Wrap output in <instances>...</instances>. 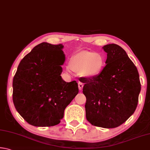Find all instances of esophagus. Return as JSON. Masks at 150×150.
Masks as SVG:
<instances>
[{"label":"esophagus","mask_w":150,"mask_h":150,"mask_svg":"<svg viewBox=\"0 0 150 150\" xmlns=\"http://www.w3.org/2000/svg\"><path fill=\"white\" fill-rule=\"evenodd\" d=\"M78 87H79V89L80 91H81L83 89V84L81 82H79L78 83Z\"/></svg>","instance_id":"esophagus-1"}]
</instances>
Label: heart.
<instances>
[{
  "label": "heart",
  "mask_w": 150,
  "mask_h": 150,
  "mask_svg": "<svg viewBox=\"0 0 150 150\" xmlns=\"http://www.w3.org/2000/svg\"><path fill=\"white\" fill-rule=\"evenodd\" d=\"M105 66V57L100 53L83 51L73 55L66 70L69 73L73 70L83 77H93L100 74Z\"/></svg>",
  "instance_id": "heart-1"
}]
</instances>
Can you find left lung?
Segmentation results:
<instances>
[{
    "label": "left lung",
    "instance_id": "left-lung-1",
    "mask_svg": "<svg viewBox=\"0 0 150 150\" xmlns=\"http://www.w3.org/2000/svg\"><path fill=\"white\" fill-rule=\"evenodd\" d=\"M107 54L100 74L80 78L85 83L86 118L95 126L118 127L133 115L141 91L139 73L126 52L117 44L103 47Z\"/></svg>",
    "mask_w": 150,
    "mask_h": 150
}]
</instances>
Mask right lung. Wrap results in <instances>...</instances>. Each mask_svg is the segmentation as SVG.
Segmentation results:
<instances>
[{"label":"right lung","instance_id":"obj_1","mask_svg":"<svg viewBox=\"0 0 150 150\" xmlns=\"http://www.w3.org/2000/svg\"><path fill=\"white\" fill-rule=\"evenodd\" d=\"M63 44L42 42L19 63L12 87L15 108L34 126L59 124L65 108L79 93L75 81L67 83L61 74L65 61Z\"/></svg>","mask_w":150,"mask_h":150}]
</instances>
